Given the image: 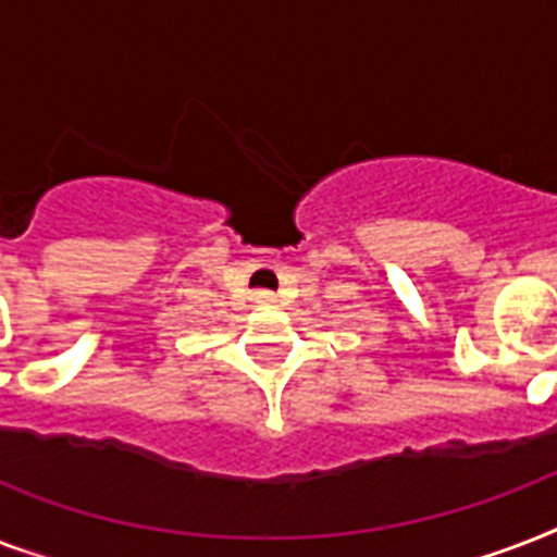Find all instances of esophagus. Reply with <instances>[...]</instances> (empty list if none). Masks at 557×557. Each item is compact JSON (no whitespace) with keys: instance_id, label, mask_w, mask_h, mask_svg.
<instances>
[{"instance_id":"esophagus-1","label":"esophagus","mask_w":557,"mask_h":557,"mask_svg":"<svg viewBox=\"0 0 557 557\" xmlns=\"http://www.w3.org/2000/svg\"><path fill=\"white\" fill-rule=\"evenodd\" d=\"M253 304H260V306L277 304V295H274V292H265V288H260V292H253Z\"/></svg>"}]
</instances>
